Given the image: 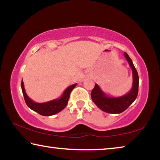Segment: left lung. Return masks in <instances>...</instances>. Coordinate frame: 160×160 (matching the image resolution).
I'll use <instances>...</instances> for the list:
<instances>
[{
	"label": "left lung",
	"instance_id": "1",
	"mask_svg": "<svg viewBox=\"0 0 160 160\" xmlns=\"http://www.w3.org/2000/svg\"><path fill=\"white\" fill-rule=\"evenodd\" d=\"M124 56L132 69V85L131 91L125 95L118 97H111L103 92L99 86L95 84L92 90L91 97L93 102L100 109L109 113H120L124 112L133 102L138 94L139 77L132 61L128 54L124 52Z\"/></svg>",
	"mask_w": 160,
	"mask_h": 160
}]
</instances>
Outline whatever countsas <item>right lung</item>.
Segmentation results:
<instances>
[{
  "instance_id": "right-lung-1",
  "label": "right lung",
  "mask_w": 160,
  "mask_h": 160,
  "mask_svg": "<svg viewBox=\"0 0 160 160\" xmlns=\"http://www.w3.org/2000/svg\"><path fill=\"white\" fill-rule=\"evenodd\" d=\"M77 84H73V85L69 86L64 92L62 94L60 98L51 100V101L44 102V103H37L34 102L33 100L31 99L27 94L25 88H24V82L22 80L21 82V88L22 91L24 98L25 101L28 106L32 110L39 113L40 115L48 116L56 114L61 111L63 110L68 102V99L70 97V94L71 91L75 88Z\"/></svg>"
}]
</instances>
